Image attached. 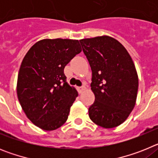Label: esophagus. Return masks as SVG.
I'll return each instance as SVG.
<instances>
[{
	"mask_svg": "<svg viewBox=\"0 0 158 158\" xmlns=\"http://www.w3.org/2000/svg\"><path fill=\"white\" fill-rule=\"evenodd\" d=\"M85 86H81V87H77L78 93H81L82 92H83L84 90H85Z\"/></svg>",
	"mask_w": 158,
	"mask_h": 158,
	"instance_id": "obj_1",
	"label": "esophagus"
}]
</instances>
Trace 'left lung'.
Returning a JSON list of instances; mask_svg holds the SVG:
<instances>
[{
	"label": "left lung",
	"instance_id": "obj_1",
	"mask_svg": "<svg viewBox=\"0 0 158 158\" xmlns=\"http://www.w3.org/2000/svg\"><path fill=\"white\" fill-rule=\"evenodd\" d=\"M92 69L91 89L95 101L89 118L104 128H113L126 120L136 102L139 78L125 47L109 36L80 40Z\"/></svg>",
	"mask_w": 158,
	"mask_h": 158
}]
</instances>
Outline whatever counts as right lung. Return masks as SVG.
I'll use <instances>...</instances> for the list:
<instances>
[{"label": "right lung", "mask_w": 158, "mask_h": 158, "mask_svg": "<svg viewBox=\"0 0 158 158\" xmlns=\"http://www.w3.org/2000/svg\"><path fill=\"white\" fill-rule=\"evenodd\" d=\"M81 52L78 40H43L23 58L17 80V96L27 118L45 131L63 125L78 96L67 84L64 68Z\"/></svg>", "instance_id": "1"}]
</instances>
